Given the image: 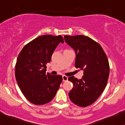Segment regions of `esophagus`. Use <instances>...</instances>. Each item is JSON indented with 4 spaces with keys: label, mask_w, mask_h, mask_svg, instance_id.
Segmentation results:
<instances>
[{
    "label": "esophagus",
    "mask_w": 125,
    "mask_h": 125,
    "mask_svg": "<svg viewBox=\"0 0 125 125\" xmlns=\"http://www.w3.org/2000/svg\"><path fill=\"white\" fill-rule=\"evenodd\" d=\"M62 80L63 81H66L68 80V77L65 75H62Z\"/></svg>",
    "instance_id": "34e87169"
}]
</instances>
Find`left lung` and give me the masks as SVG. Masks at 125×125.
I'll use <instances>...</instances> for the list:
<instances>
[{
    "mask_svg": "<svg viewBox=\"0 0 125 125\" xmlns=\"http://www.w3.org/2000/svg\"><path fill=\"white\" fill-rule=\"evenodd\" d=\"M64 38L75 51V67L83 70L84 74L80 80L74 76L68 77L73 84L68 96L74 104L87 107L93 104L106 87L109 75V61L100 45L88 36L65 35Z\"/></svg>",
    "mask_w": 125,
    "mask_h": 125,
    "instance_id": "left-lung-1",
    "label": "left lung"
}]
</instances>
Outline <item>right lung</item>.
Wrapping results in <instances>:
<instances>
[{
  "label": "right lung",
  "mask_w": 125,
  "mask_h": 125,
  "mask_svg": "<svg viewBox=\"0 0 125 125\" xmlns=\"http://www.w3.org/2000/svg\"><path fill=\"white\" fill-rule=\"evenodd\" d=\"M60 42L61 35H45L26 44L19 53L15 65V77L21 92L28 100L36 105L51 102L55 96L62 77L47 73L46 64Z\"/></svg>",
  "instance_id": "right-lung-1"
}]
</instances>
